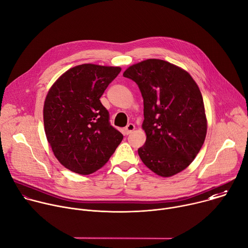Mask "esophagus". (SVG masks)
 Masks as SVG:
<instances>
[{
    "instance_id": "esophagus-1",
    "label": "esophagus",
    "mask_w": 248,
    "mask_h": 248,
    "mask_svg": "<svg viewBox=\"0 0 248 248\" xmlns=\"http://www.w3.org/2000/svg\"><path fill=\"white\" fill-rule=\"evenodd\" d=\"M135 129V125L133 124H128L126 126H125V128H124V134H129V133H131L133 130Z\"/></svg>"
}]
</instances>
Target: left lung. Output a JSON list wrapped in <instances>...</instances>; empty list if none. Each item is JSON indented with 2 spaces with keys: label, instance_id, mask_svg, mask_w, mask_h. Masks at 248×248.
Segmentation results:
<instances>
[{
  "label": "left lung",
  "instance_id": "obj_1",
  "mask_svg": "<svg viewBox=\"0 0 248 248\" xmlns=\"http://www.w3.org/2000/svg\"><path fill=\"white\" fill-rule=\"evenodd\" d=\"M124 77L143 97L145 144L138 155L156 174L170 178L186 169L200 151L207 133L202 94L184 68L159 59L127 67Z\"/></svg>",
  "mask_w": 248,
  "mask_h": 248
}]
</instances>
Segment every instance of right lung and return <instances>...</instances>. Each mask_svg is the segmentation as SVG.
I'll list each match as a JSON object with an SVG mask.
<instances>
[{
	"mask_svg": "<svg viewBox=\"0 0 248 248\" xmlns=\"http://www.w3.org/2000/svg\"><path fill=\"white\" fill-rule=\"evenodd\" d=\"M120 66L83 63L67 69L51 86L43 119L58 161L79 174L101 169L124 138L109 123L100 98L121 73Z\"/></svg>",
	"mask_w": 248,
	"mask_h": 248,
	"instance_id": "obj_1",
	"label": "right lung"
}]
</instances>
